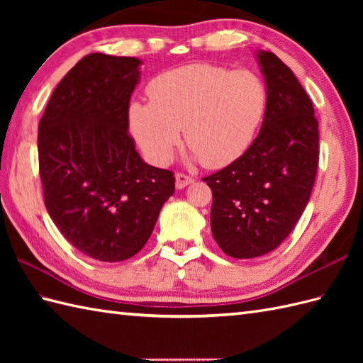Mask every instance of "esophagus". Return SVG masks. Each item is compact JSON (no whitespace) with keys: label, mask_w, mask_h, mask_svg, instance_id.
I'll return each mask as SVG.
<instances>
[{"label":"esophagus","mask_w":363,"mask_h":363,"mask_svg":"<svg viewBox=\"0 0 363 363\" xmlns=\"http://www.w3.org/2000/svg\"><path fill=\"white\" fill-rule=\"evenodd\" d=\"M195 179L191 176H187V174H182V173H177L176 174V189H184V187H187V186H190L191 182H194Z\"/></svg>","instance_id":"esophagus-1"}]
</instances>
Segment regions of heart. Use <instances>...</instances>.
<instances>
[{
    "label": "heart",
    "instance_id": "heart-1",
    "mask_svg": "<svg viewBox=\"0 0 363 363\" xmlns=\"http://www.w3.org/2000/svg\"><path fill=\"white\" fill-rule=\"evenodd\" d=\"M150 103H130V134L152 164L165 165L181 142L207 168L233 164L248 151L268 109V89L257 73L190 64L156 76Z\"/></svg>",
    "mask_w": 363,
    "mask_h": 363
}]
</instances>
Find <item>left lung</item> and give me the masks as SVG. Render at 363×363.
I'll list each match as a JSON object with an SVG mask.
<instances>
[{"label": "left lung", "instance_id": "obj_1", "mask_svg": "<svg viewBox=\"0 0 363 363\" xmlns=\"http://www.w3.org/2000/svg\"><path fill=\"white\" fill-rule=\"evenodd\" d=\"M256 59L268 109L240 159L204 177L213 195L211 228L228 256L252 259L276 250L296 226L318 168V121L309 95L276 54Z\"/></svg>", "mask_w": 363, "mask_h": 363}]
</instances>
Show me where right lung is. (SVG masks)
I'll return each mask as SVG.
<instances>
[{
	"instance_id": "right-lung-1",
	"label": "right lung",
	"mask_w": 363,
	"mask_h": 363,
	"mask_svg": "<svg viewBox=\"0 0 363 363\" xmlns=\"http://www.w3.org/2000/svg\"><path fill=\"white\" fill-rule=\"evenodd\" d=\"M142 60L94 52L57 84L38 123V168L51 220L76 250L101 262L140 251L174 176L135 151L129 99Z\"/></svg>"
}]
</instances>
